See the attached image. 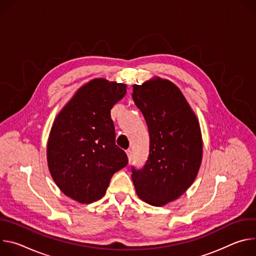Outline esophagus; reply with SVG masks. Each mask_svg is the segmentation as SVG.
<instances>
[{"label": "esophagus", "mask_w": 256, "mask_h": 256, "mask_svg": "<svg viewBox=\"0 0 256 256\" xmlns=\"http://www.w3.org/2000/svg\"><path fill=\"white\" fill-rule=\"evenodd\" d=\"M126 155H128V164L130 163V161H132V150H128L126 151Z\"/></svg>", "instance_id": "34e87169"}]
</instances>
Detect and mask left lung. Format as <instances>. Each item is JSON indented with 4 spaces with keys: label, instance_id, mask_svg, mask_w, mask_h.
<instances>
[{
    "label": "left lung",
    "instance_id": "obj_1",
    "mask_svg": "<svg viewBox=\"0 0 256 256\" xmlns=\"http://www.w3.org/2000/svg\"><path fill=\"white\" fill-rule=\"evenodd\" d=\"M132 99L147 122L149 157L142 169L132 168L138 196L162 206L192 184L202 158L198 120L179 88L159 77L132 86Z\"/></svg>",
    "mask_w": 256,
    "mask_h": 256
}]
</instances>
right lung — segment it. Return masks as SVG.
I'll list each match as a JSON object with an SVG mask.
<instances>
[{"label": "right lung", "mask_w": 256, "mask_h": 256, "mask_svg": "<svg viewBox=\"0 0 256 256\" xmlns=\"http://www.w3.org/2000/svg\"><path fill=\"white\" fill-rule=\"evenodd\" d=\"M126 85L94 79L82 86L56 116L48 142V165L58 188L81 204L106 192L112 175L128 165L116 144L110 110Z\"/></svg>", "instance_id": "1"}]
</instances>
